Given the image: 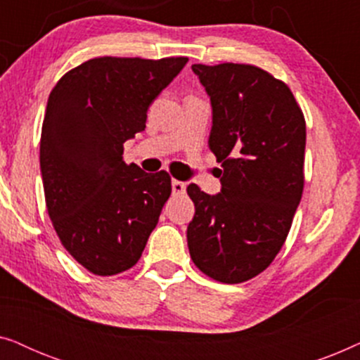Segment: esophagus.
<instances>
[{"instance_id":"1","label":"esophagus","mask_w":360,"mask_h":360,"mask_svg":"<svg viewBox=\"0 0 360 360\" xmlns=\"http://www.w3.org/2000/svg\"><path fill=\"white\" fill-rule=\"evenodd\" d=\"M172 191H174V195H184L186 191V184L180 180H174L172 181Z\"/></svg>"}]
</instances>
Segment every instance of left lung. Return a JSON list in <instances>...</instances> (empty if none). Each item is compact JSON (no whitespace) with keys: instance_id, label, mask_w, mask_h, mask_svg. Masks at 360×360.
<instances>
[{"instance_id":"1","label":"left lung","mask_w":360,"mask_h":360,"mask_svg":"<svg viewBox=\"0 0 360 360\" xmlns=\"http://www.w3.org/2000/svg\"><path fill=\"white\" fill-rule=\"evenodd\" d=\"M213 106L210 149L221 193L188 185L186 238L193 264L216 282L264 272L287 239L304 186L307 122L288 85L249 63H195Z\"/></svg>"}]
</instances>
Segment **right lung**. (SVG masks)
I'll return each instance as SVG.
<instances>
[{
    "instance_id": "right-lung-1",
    "label": "right lung",
    "mask_w": 360,
    "mask_h": 360,
    "mask_svg": "<svg viewBox=\"0 0 360 360\" xmlns=\"http://www.w3.org/2000/svg\"><path fill=\"white\" fill-rule=\"evenodd\" d=\"M186 57H96L68 70L49 95L41 134L47 213L68 254L110 277L134 267L172 193L165 170L122 160L147 110Z\"/></svg>"
}]
</instances>
